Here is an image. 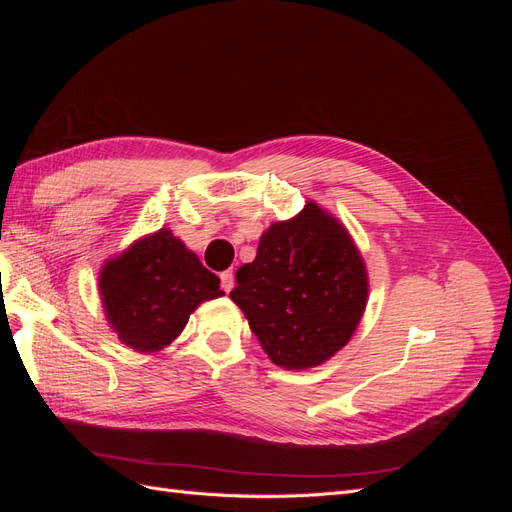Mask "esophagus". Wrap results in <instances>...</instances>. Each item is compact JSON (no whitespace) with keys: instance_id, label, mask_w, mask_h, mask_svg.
Masks as SVG:
<instances>
[{"instance_id":"obj_1","label":"esophagus","mask_w":512,"mask_h":512,"mask_svg":"<svg viewBox=\"0 0 512 512\" xmlns=\"http://www.w3.org/2000/svg\"><path fill=\"white\" fill-rule=\"evenodd\" d=\"M220 284H222V290H224V292H230V290H232V286H235V275H232V271L220 273Z\"/></svg>"}]
</instances>
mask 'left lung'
<instances>
[{
    "instance_id": "obj_1",
    "label": "left lung",
    "mask_w": 512,
    "mask_h": 512,
    "mask_svg": "<svg viewBox=\"0 0 512 512\" xmlns=\"http://www.w3.org/2000/svg\"><path fill=\"white\" fill-rule=\"evenodd\" d=\"M367 271L348 230L316 203L260 237L230 299L284 369L322 365L342 350L367 305Z\"/></svg>"
}]
</instances>
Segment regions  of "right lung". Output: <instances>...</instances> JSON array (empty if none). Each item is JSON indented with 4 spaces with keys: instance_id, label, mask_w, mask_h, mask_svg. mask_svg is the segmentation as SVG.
Here are the masks:
<instances>
[{
    "instance_id": "1",
    "label": "right lung",
    "mask_w": 512,
    "mask_h": 512,
    "mask_svg": "<svg viewBox=\"0 0 512 512\" xmlns=\"http://www.w3.org/2000/svg\"><path fill=\"white\" fill-rule=\"evenodd\" d=\"M222 294L218 275L168 228L138 239L100 271L106 320L136 352L166 348L200 303Z\"/></svg>"
}]
</instances>
